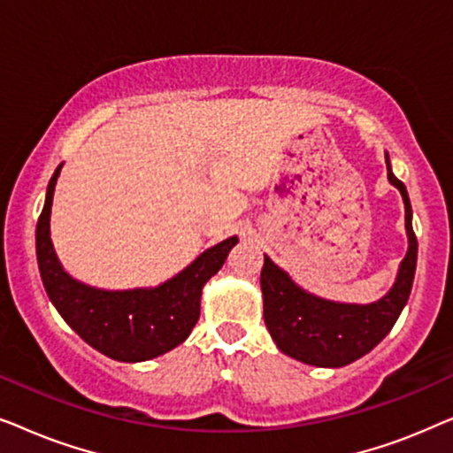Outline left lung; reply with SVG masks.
I'll use <instances>...</instances> for the list:
<instances>
[{
	"mask_svg": "<svg viewBox=\"0 0 453 453\" xmlns=\"http://www.w3.org/2000/svg\"><path fill=\"white\" fill-rule=\"evenodd\" d=\"M388 163L389 183L400 189L406 206L408 253L402 259L394 288L373 305H342L318 299L301 290L272 259L264 257L262 284L264 321L284 355L315 367H344L373 350L392 330L411 296L417 270V234L412 231V208L406 188L394 177Z\"/></svg>",
	"mask_w": 453,
	"mask_h": 453,
	"instance_id": "left-lung-1",
	"label": "left lung"
}]
</instances>
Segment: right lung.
Here are the masks:
<instances>
[{
  "mask_svg": "<svg viewBox=\"0 0 453 453\" xmlns=\"http://www.w3.org/2000/svg\"><path fill=\"white\" fill-rule=\"evenodd\" d=\"M59 171L61 165L49 181L45 206L36 222V262L55 309L80 338L115 361H148L175 349L194 330L200 318L203 284L222 268L237 237L203 251L181 274L157 288L109 293L84 287L65 274L49 237V216Z\"/></svg>",
  "mask_w": 453,
  "mask_h": 453,
  "instance_id": "right-lung-1",
  "label": "right lung"
}]
</instances>
